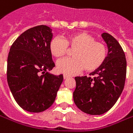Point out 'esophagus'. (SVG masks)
I'll return each mask as SVG.
<instances>
[{"label":"esophagus","instance_id":"34e87169","mask_svg":"<svg viewBox=\"0 0 133 133\" xmlns=\"http://www.w3.org/2000/svg\"><path fill=\"white\" fill-rule=\"evenodd\" d=\"M69 77V76H68L67 74H64L63 75V78H64V79H68Z\"/></svg>","mask_w":133,"mask_h":133}]
</instances>
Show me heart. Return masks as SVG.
Here are the masks:
<instances>
[{"mask_svg":"<svg viewBox=\"0 0 133 133\" xmlns=\"http://www.w3.org/2000/svg\"><path fill=\"white\" fill-rule=\"evenodd\" d=\"M49 50L53 57L62 58L66 56L68 50L74 51L71 59L58 61L57 69L59 72L73 75L83 68L86 72H94L102 66L108 57V48L94 36L87 32H78L69 35L63 39L53 38L49 44Z\"/></svg>","mask_w":133,"mask_h":133,"instance_id":"heart-1","label":"heart"}]
</instances>
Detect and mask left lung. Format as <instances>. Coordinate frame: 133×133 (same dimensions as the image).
Returning <instances> with one entry per match:
<instances>
[{
	"mask_svg": "<svg viewBox=\"0 0 133 133\" xmlns=\"http://www.w3.org/2000/svg\"><path fill=\"white\" fill-rule=\"evenodd\" d=\"M108 55L102 66L90 74L89 77L76 76L73 96L76 105L90 115L108 112L123 91L127 74L125 54L112 35L103 33Z\"/></svg>",
	"mask_w": 133,
	"mask_h": 133,
	"instance_id": "obj_1",
	"label": "left lung"
}]
</instances>
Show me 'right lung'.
I'll list each match as a JSON object with an SVG mask.
<instances>
[{"instance_id": "1", "label": "right lung", "mask_w": 133, "mask_h": 133, "mask_svg": "<svg viewBox=\"0 0 133 133\" xmlns=\"http://www.w3.org/2000/svg\"><path fill=\"white\" fill-rule=\"evenodd\" d=\"M51 29L37 25L26 30L13 43L7 59V82L13 97L23 110L43 112L54 103L63 76L48 74L54 63L49 44Z\"/></svg>"}]
</instances>
